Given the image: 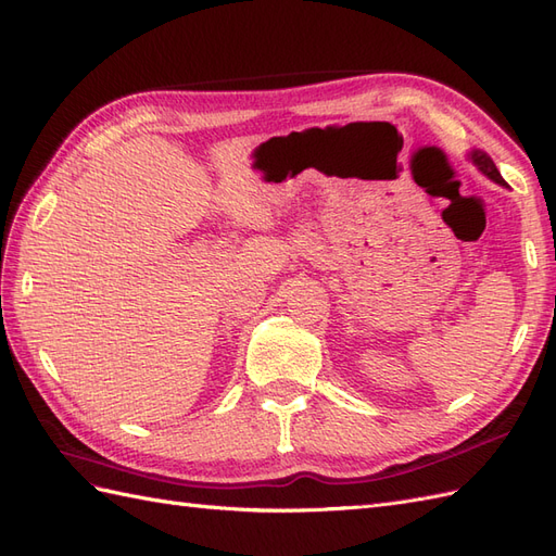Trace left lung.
I'll use <instances>...</instances> for the list:
<instances>
[{"mask_svg":"<svg viewBox=\"0 0 556 556\" xmlns=\"http://www.w3.org/2000/svg\"><path fill=\"white\" fill-rule=\"evenodd\" d=\"M468 157L472 161V165L478 167L484 177H489L491 181H496L498 186H505V179L501 177V172L496 169V165H494V161H491V157L484 153V151H480V149H472L470 153H468Z\"/></svg>","mask_w":556,"mask_h":556,"instance_id":"1","label":"left lung"}]
</instances>
